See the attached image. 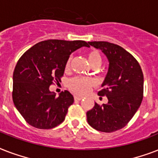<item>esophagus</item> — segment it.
Masks as SVG:
<instances>
[{"mask_svg":"<svg viewBox=\"0 0 158 158\" xmlns=\"http://www.w3.org/2000/svg\"><path fill=\"white\" fill-rule=\"evenodd\" d=\"M82 99H83V97L77 96V95L74 96V100H75V101H80V100H82Z\"/></svg>","mask_w":158,"mask_h":158,"instance_id":"obj_1","label":"esophagus"}]
</instances>
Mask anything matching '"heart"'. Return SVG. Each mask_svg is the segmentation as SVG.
Returning <instances> with one entry per match:
<instances>
[{
	"label": "heart",
	"instance_id": "1",
	"mask_svg": "<svg viewBox=\"0 0 158 158\" xmlns=\"http://www.w3.org/2000/svg\"><path fill=\"white\" fill-rule=\"evenodd\" d=\"M88 59L92 67L97 66V65L101 66L102 60L101 54L99 53L98 51L94 50L89 52L88 53ZM70 61H71V57H69L67 60L66 64H65L66 69H69ZM94 85V83L92 79L83 78V77H74L73 79H69L68 83V86L72 92H74V94H81V95L86 94Z\"/></svg>",
	"mask_w": 158,
	"mask_h": 158
}]
</instances>
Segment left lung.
<instances>
[{
  "mask_svg": "<svg viewBox=\"0 0 158 158\" xmlns=\"http://www.w3.org/2000/svg\"><path fill=\"white\" fill-rule=\"evenodd\" d=\"M99 49L109 62L107 74L99 96H106L108 102L87 112L90 126L102 132L110 133L127 125L139 108L143 94V74L139 62L120 46L107 42H89Z\"/></svg>",
  "mask_w": 158,
  "mask_h": 158,
  "instance_id": "obj_1",
  "label": "left lung"
}]
</instances>
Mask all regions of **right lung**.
Here are the masks:
<instances>
[{
    "instance_id": "add662e5",
    "label": "right lung",
    "mask_w": 158,
    "mask_h": 158,
    "mask_svg": "<svg viewBox=\"0 0 158 158\" xmlns=\"http://www.w3.org/2000/svg\"><path fill=\"white\" fill-rule=\"evenodd\" d=\"M89 48L84 41L51 39L37 43L17 62L13 74V102L24 120L33 127L48 130L64 121L74 102L69 91L56 96L49 87L60 81L69 56L80 48Z\"/></svg>"
}]
</instances>
